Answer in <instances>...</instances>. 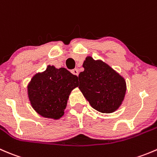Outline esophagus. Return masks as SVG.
<instances>
[{
	"mask_svg": "<svg viewBox=\"0 0 157 157\" xmlns=\"http://www.w3.org/2000/svg\"><path fill=\"white\" fill-rule=\"evenodd\" d=\"M71 72H72V73L73 74V75H77V76H78V70L77 69H72V70L71 71Z\"/></svg>",
	"mask_w": 157,
	"mask_h": 157,
	"instance_id": "1",
	"label": "esophagus"
}]
</instances>
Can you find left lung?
Wrapping results in <instances>:
<instances>
[{
    "mask_svg": "<svg viewBox=\"0 0 157 157\" xmlns=\"http://www.w3.org/2000/svg\"><path fill=\"white\" fill-rule=\"evenodd\" d=\"M78 75V88L94 109L112 113L118 109L127 90L125 79L101 60L87 56Z\"/></svg>",
    "mask_w": 157,
    "mask_h": 157,
    "instance_id": "1",
    "label": "left lung"
}]
</instances>
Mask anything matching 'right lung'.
Returning <instances> with one entry per match:
<instances>
[{
	"label": "right lung",
	"instance_id": "right-lung-1",
	"mask_svg": "<svg viewBox=\"0 0 157 157\" xmlns=\"http://www.w3.org/2000/svg\"><path fill=\"white\" fill-rule=\"evenodd\" d=\"M78 87V77L65 68L48 66L33 77L27 86L31 106L42 117L57 120L64 114L71 91Z\"/></svg>",
	"mask_w": 157,
	"mask_h": 157
}]
</instances>
